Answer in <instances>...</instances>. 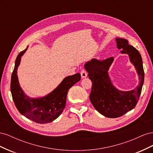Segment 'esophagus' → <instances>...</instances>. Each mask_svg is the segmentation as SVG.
I'll use <instances>...</instances> for the list:
<instances>
[{
    "label": "esophagus",
    "instance_id": "34e87169",
    "mask_svg": "<svg viewBox=\"0 0 153 153\" xmlns=\"http://www.w3.org/2000/svg\"><path fill=\"white\" fill-rule=\"evenodd\" d=\"M80 74H81V76L82 78H84L87 77V73L86 71L84 70V69H82V70L81 71Z\"/></svg>",
    "mask_w": 153,
    "mask_h": 153
}]
</instances>
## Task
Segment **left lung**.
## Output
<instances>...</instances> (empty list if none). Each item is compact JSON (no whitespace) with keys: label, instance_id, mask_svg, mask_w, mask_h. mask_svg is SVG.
<instances>
[{"label":"left lung","instance_id":"left-lung-1","mask_svg":"<svg viewBox=\"0 0 153 153\" xmlns=\"http://www.w3.org/2000/svg\"><path fill=\"white\" fill-rule=\"evenodd\" d=\"M115 41L117 48L122 49L121 53L129 55V61L136 69L139 84L135 89L123 91L112 84L108 71L114 61L113 57L103 61L92 59L84 65L92 82L89 95L91 102L99 113L109 118L121 117L135 107L144 81L142 59L139 52L126 39L117 38Z\"/></svg>","mask_w":153,"mask_h":153}]
</instances>
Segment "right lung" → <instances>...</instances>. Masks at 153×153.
Here are the masks:
<instances>
[{
  "label": "right lung",
  "mask_w": 153,
  "mask_h": 153,
  "mask_svg": "<svg viewBox=\"0 0 153 153\" xmlns=\"http://www.w3.org/2000/svg\"><path fill=\"white\" fill-rule=\"evenodd\" d=\"M27 48L28 47L18 54L16 59L11 80L13 100L19 112L27 119L39 124L51 123L63 112L68 90L80 80V74L78 73L65 77L61 84L47 95L41 98H30L22 90L17 75V69L20 64L21 58Z\"/></svg>",
  "instance_id": "obj_1"
}]
</instances>
